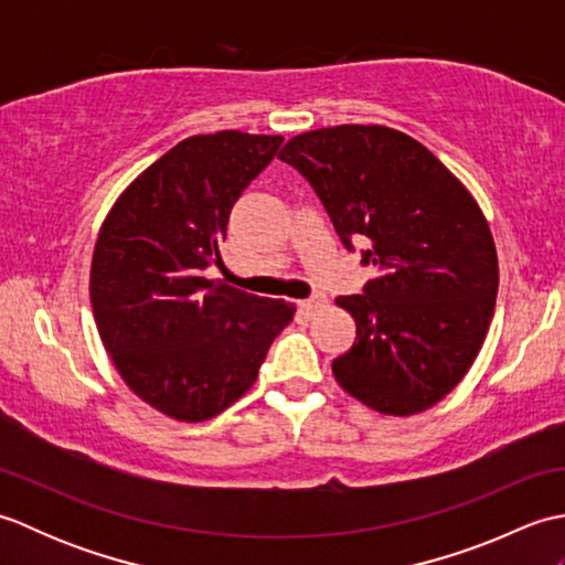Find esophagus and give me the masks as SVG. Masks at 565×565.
<instances>
[{"label": "esophagus", "instance_id": "esophagus-1", "mask_svg": "<svg viewBox=\"0 0 565 565\" xmlns=\"http://www.w3.org/2000/svg\"><path fill=\"white\" fill-rule=\"evenodd\" d=\"M326 303H328L326 298H322V296H316V298H308V301H301V303H298V308H301L306 316H313L316 310H318V308H322Z\"/></svg>", "mask_w": 565, "mask_h": 565}]
</instances>
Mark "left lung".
I'll use <instances>...</instances> for the list:
<instances>
[{
    "instance_id": "1",
    "label": "left lung",
    "mask_w": 565,
    "mask_h": 565,
    "mask_svg": "<svg viewBox=\"0 0 565 565\" xmlns=\"http://www.w3.org/2000/svg\"><path fill=\"white\" fill-rule=\"evenodd\" d=\"M326 206L342 245L369 243L376 276L340 296L356 322L332 374L383 415H415L439 403L471 369L498 296V255L468 189L423 142L386 126H332L286 142Z\"/></svg>"
}]
</instances>
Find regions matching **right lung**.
Wrapping results in <instances>:
<instances>
[{"mask_svg": "<svg viewBox=\"0 0 565 565\" xmlns=\"http://www.w3.org/2000/svg\"><path fill=\"white\" fill-rule=\"evenodd\" d=\"M281 136H191L130 184L97 237L89 298L99 338L138 398L182 423L223 413L257 381L291 303L209 281L227 218Z\"/></svg>", "mask_w": 565, "mask_h": 565, "instance_id": "obj_1", "label": "right lung"}]
</instances>
